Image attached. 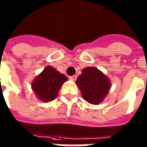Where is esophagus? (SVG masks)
Returning <instances> with one entry per match:
<instances>
[{
    "instance_id": "34e87169",
    "label": "esophagus",
    "mask_w": 147,
    "mask_h": 147,
    "mask_svg": "<svg viewBox=\"0 0 147 147\" xmlns=\"http://www.w3.org/2000/svg\"><path fill=\"white\" fill-rule=\"evenodd\" d=\"M77 79V76H70V80H72V81H76V80Z\"/></svg>"
}]
</instances>
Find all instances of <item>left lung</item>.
Returning <instances> with one entry per match:
<instances>
[{
    "instance_id": "left-lung-1",
    "label": "left lung",
    "mask_w": 147,
    "mask_h": 147,
    "mask_svg": "<svg viewBox=\"0 0 147 147\" xmlns=\"http://www.w3.org/2000/svg\"><path fill=\"white\" fill-rule=\"evenodd\" d=\"M76 84L81 92L83 98L92 105L102 102L111 88L109 77L94 67H87L82 70Z\"/></svg>"
}]
</instances>
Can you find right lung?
<instances>
[{"mask_svg": "<svg viewBox=\"0 0 147 147\" xmlns=\"http://www.w3.org/2000/svg\"><path fill=\"white\" fill-rule=\"evenodd\" d=\"M67 80L65 75L61 74L51 66H47L33 80L32 90L41 101L50 102L58 96L61 86Z\"/></svg>", "mask_w": 147, "mask_h": 147, "instance_id": "1", "label": "right lung"}]
</instances>
